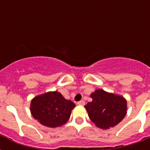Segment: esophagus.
<instances>
[{"instance_id":"1","label":"esophagus","mask_w":150,"mask_h":150,"mask_svg":"<svg viewBox=\"0 0 150 150\" xmlns=\"http://www.w3.org/2000/svg\"><path fill=\"white\" fill-rule=\"evenodd\" d=\"M78 105H79V106H84L85 105V101L84 100H80L79 102L77 103Z\"/></svg>"}]
</instances>
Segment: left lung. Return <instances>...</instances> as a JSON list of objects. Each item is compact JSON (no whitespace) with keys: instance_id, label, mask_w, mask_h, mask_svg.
<instances>
[{"instance_id":"left-lung-1","label":"left lung","mask_w":150,"mask_h":150,"mask_svg":"<svg viewBox=\"0 0 150 150\" xmlns=\"http://www.w3.org/2000/svg\"><path fill=\"white\" fill-rule=\"evenodd\" d=\"M93 99L85 108L96 126L108 129L120 123L127 114V101L123 96L96 89L91 93Z\"/></svg>"}]
</instances>
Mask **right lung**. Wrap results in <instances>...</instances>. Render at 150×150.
<instances>
[{
  "label": "right lung",
  "instance_id": "right-lung-1",
  "mask_svg": "<svg viewBox=\"0 0 150 150\" xmlns=\"http://www.w3.org/2000/svg\"><path fill=\"white\" fill-rule=\"evenodd\" d=\"M75 107L72 101L64 99L58 92H48L32 100L30 111L41 125L56 128L68 121Z\"/></svg>",
  "mask_w": 150,
  "mask_h": 150
}]
</instances>
